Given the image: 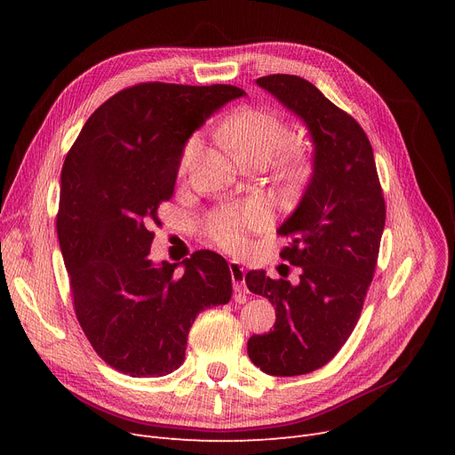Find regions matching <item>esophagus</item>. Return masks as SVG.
<instances>
[{
  "label": "esophagus",
  "instance_id": "1",
  "mask_svg": "<svg viewBox=\"0 0 455 455\" xmlns=\"http://www.w3.org/2000/svg\"><path fill=\"white\" fill-rule=\"evenodd\" d=\"M228 269H230V276H232V283H234V291L240 295V302H243L247 288H245V269L240 264V261L230 259L228 261Z\"/></svg>",
  "mask_w": 455,
  "mask_h": 455
}]
</instances>
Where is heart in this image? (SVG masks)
Returning a JSON list of instances; mask_svg holds the SVG:
<instances>
[{
    "mask_svg": "<svg viewBox=\"0 0 455 455\" xmlns=\"http://www.w3.org/2000/svg\"><path fill=\"white\" fill-rule=\"evenodd\" d=\"M221 138L228 143V148L235 153L242 164L249 162H269L285 136V125L282 119L264 108H243L230 116L221 125ZM203 141L199 136L189 138L180 155V172H186L189 164L194 162L201 151ZM302 143L290 141L283 146V158L290 164H299L302 160ZM269 210L258 203L251 201L243 206L225 208L218 212L208 223V234L215 242L227 249H242L245 245V234L256 232L267 227Z\"/></svg>",
    "mask_w": 455,
    "mask_h": 455,
    "instance_id": "b5f03b06",
    "label": "heart"
}]
</instances>
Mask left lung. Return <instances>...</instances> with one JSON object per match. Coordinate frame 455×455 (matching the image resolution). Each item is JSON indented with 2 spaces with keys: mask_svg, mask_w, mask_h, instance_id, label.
Returning a JSON list of instances; mask_svg holds the SVG:
<instances>
[{
  "mask_svg": "<svg viewBox=\"0 0 455 455\" xmlns=\"http://www.w3.org/2000/svg\"><path fill=\"white\" fill-rule=\"evenodd\" d=\"M256 84L307 129L312 175L276 230L291 237L280 256L300 267L299 282L273 280L264 269L245 275L254 295L269 299L276 323L247 343L251 362L271 376H299L326 365L360 319L371 285L386 203L371 141L354 117L309 81L275 74Z\"/></svg>",
  "mask_w": 455,
  "mask_h": 455,
  "instance_id": "8db88e82",
  "label": "left lung"
}]
</instances>
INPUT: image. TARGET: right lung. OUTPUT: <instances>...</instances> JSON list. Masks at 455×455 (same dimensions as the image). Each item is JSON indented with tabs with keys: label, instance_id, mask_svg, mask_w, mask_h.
Masks as SVG:
<instances>
[{
	"label": "right lung",
	"instance_id": "add662e5",
	"mask_svg": "<svg viewBox=\"0 0 455 455\" xmlns=\"http://www.w3.org/2000/svg\"><path fill=\"white\" fill-rule=\"evenodd\" d=\"M243 95L232 84H136L95 110L66 155L57 234L76 314L93 350L119 372H173L196 317L230 300L221 254L155 261L149 228L173 196L186 141Z\"/></svg>",
	"mask_w": 455,
	"mask_h": 455
}]
</instances>
